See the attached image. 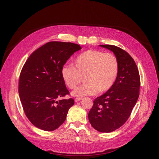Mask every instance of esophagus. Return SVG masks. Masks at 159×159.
I'll return each mask as SVG.
<instances>
[{
  "label": "esophagus",
  "instance_id": "esophagus-1",
  "mask_svg": "<svg viewBox=\"0 0 159 159\" xmlns=\"http://www.w3.org/2000/svg\"><path fill=\"white\" fill-rule=\"evenodd\" d=\"M81 100H82V98H80V97H77V98H75V102H79V101H81Z\"/></svg>",
  "mask_w": 159,
  "mask_h": 159
}]
</instances>
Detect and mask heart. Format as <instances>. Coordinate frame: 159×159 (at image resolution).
<instances>
[{
    "label": "heart",
    "instance_id": "b5f03b06",
    "mask_svg": "<svg viewBox=\"0 0 159 159\" xmlns=\"http://www.w3.org/2000/svg\"><path fill=\"white\" fill-rule=\"evenodd\" d=\"M72 65H66L61 70L62 79L70 89L79 84L82 77L86 84L75 89V97L92 95L106 92L111 88L119 73L117 58L112 53L98 50H87L75 58Z\"/></svg>",
    "mask_w": 159,
    "mask_h": 159
}]
</instances>
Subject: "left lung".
Segmentation results:
<instances>
[{"label": "left lung", "mask_w": 159, "mask_h": 159, "mask_svg": "<svg viewBox=\"0 0 159 159\" xmlns=\"http://www.w3.org/2000/svg\"><path fill=\"white\" fill-rule=\"evenodd\" d=\"M113 52L119 62V73L110 89L95 99L88 113L91 126L102 133L117 129L127 121L139 97L140 76L128 53L113 45H99Z\"/></svg>", "instance_id": "8db88e82"}]
</instances>
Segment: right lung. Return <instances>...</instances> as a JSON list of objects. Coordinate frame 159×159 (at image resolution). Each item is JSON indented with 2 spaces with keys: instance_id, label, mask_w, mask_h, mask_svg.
<instances>
[{
  "instance_id": "right-lung-1",
  "label": "right lung",
  "mask_w": 159,
  "mask_h": 159,
  "mask_svg": "<svg viewBox=\"0 0 159 159\" xmlns=\"http://www.w3.org/2000/svg\"><path fill=\"white\" fill-rule=\"evenodd\" d=\"M81 47L71 43L49 42L32 53L20 72L19 93L23 110L34 126L53 131L62 125L73 98H57L70 93L61 70L70 57Z\"/></svg>"
}]
</instances>
